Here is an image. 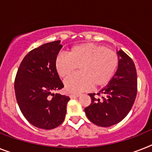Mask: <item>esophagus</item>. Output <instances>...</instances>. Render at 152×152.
Segmentation results:
<instances>
[{
  "mask_svg": "<svg viewBox=\"0 0 152 152\" xmlns=\"http://www.w3.org/2000/svg\"><path fill=\"white\" fill-rule=\"evenodd\" d=\"M79 96H80V95H78V94H77V95H72V94H71V95H70V98H71V99H75V98L78 97Z\"/></svg>",
  "mask_w": 152,
  "mask_h": 152,
  "instance_id": "1",
  "label": "esophagus"
}]
</instances>
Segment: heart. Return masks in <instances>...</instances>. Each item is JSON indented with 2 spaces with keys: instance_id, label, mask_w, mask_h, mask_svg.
Masks as SVG:
<instances>
[{
  "instance_id": "obj_1",
  "label": "heart",
  "mask_w": 152,
  "mask_h": 152,
  "mask_svg": "<svg viewBox=\"0 0 152 152\" xmlns=\"http://www.w3.org/2000/svg\"><path fill=\"white\" fill-rule=\"evenodd\" d=\"M119 59L114 51L94 43H81L70 48L67 55L59 54L55 59L56 71L66 77L78 67L79 74L64 81L67 93L78 94L93 85L102 87L109 84L118 67Z\"/></svg>"
}]
</instances>
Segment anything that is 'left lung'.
I'll use <instances>...</instances> for the list:
<instances>
[{
	"instance_id": "1",
	"label": "left lung",
	"mask_w": 152,
	"mask_h": 152,
	"mask_svg": "<svg viewBox=\"0 0 152 152\" xmlns=\"http://www.w3.org/2000/svg\"><path fill=\"white\" fill-rule=\"evenodd\" d=\"M118 68L112 80L97 95L89 94L91 103L85 109L88 119L97 126L108 127L120 123L130 112L137 91L136 67L132 59L122 50H116Z\"/></svg>"
}]
</instances>
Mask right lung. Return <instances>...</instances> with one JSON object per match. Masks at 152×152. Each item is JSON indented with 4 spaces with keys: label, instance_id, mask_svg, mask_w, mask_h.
<instances>
[{
    "label": "right lung",
    "instance_id": "obj_1",
    "mask_svg": "<svg viewBox=\"0 0 152 152\" xmlns=\"http://www.w3.org/2000/svg\"><path fill=\"white\" fill-rule=\"evenodd\" d=\"M60 40L30 51L22 60L15 81L17 102L23 116L38 128L51 130L64 120L69 96L54 93L64 88L55 69L62 48Z\"/></svg>",
    "mask_w": 152,
    "mask_h": 152
}]
</instances>
